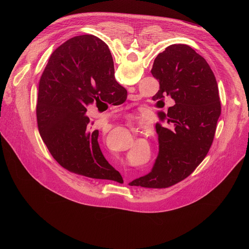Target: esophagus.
I'll list each match as a JSON object with an SVG mask.
<instances>
[{
	"mask_svg": "<svg viewBox=\"0 0 249 249\" xmlns=\"http://www.w3.org/2000/svg\"><path fill=\"white\" fill-rule=\"evenodd\" d=\"M133 98H135V96H132V97H131V99H133ZM130 126H131L132 130H135V128H134V123H130Z\"/></svg>",
	"mask_w": 249,
	"mask_h": 249,
	"instance_id": "esophagus-1",
	"label": "esophagus"
}]
</instances>
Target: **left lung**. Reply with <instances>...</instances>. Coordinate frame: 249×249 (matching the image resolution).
<instances>
[{"instance_id":"8db88e82","label":"left lung","mask_w":249,"mask_h":249,"mask_svg":"<svg viewBox=\"0 0 249 249\" xmlns=\"http://www.w3.org/2000/svg\"><path fill=\"white\" fill-rule=\"evenodd\" d=\"M93 61L99 66L113 65L108 46L94 35ZM151 72L160 82L153 99L162 101L170 96L175 102L166 114L160 112L171 130L157 124L159 154L154 166L129 185L165 188L185 179L207 156L221 114V102L214 73L188 45L166 47L155 59Z\"/></svg>"}]
</instances>
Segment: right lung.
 Here are the masks:
<instances>
[{
  "label": "right lung",
  "instance_id": "obj_1",
  "mask_svg": "<svg viewBox=\"0 0 249 249\" xmlns=\"http://www.w3.org/2000/svg\"><path fill=\"white\" fill-rule=\"evenodd\" d=\"M126 98L127 90L115 80L114 65L94 63L93 35H80L59 46L41 76L36 105L40 136L56 161L91 178L122 180L104 158L98 130H90L86 113L94 101L117 105Z\"/></svg>",
  "mask_w": 249,
  "mask_h": 249
}]
</instances>
